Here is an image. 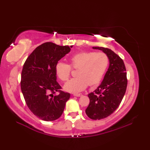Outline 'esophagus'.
Listing matches in <instances>:
<instances>
[{"instance_id":"esophagus-1","label":"esophagus","mask_w":150,"mask_h":150,"mask_svg":"<svg viewBox=\"0 0 150 150\" xmlns=\"http://www.w3.org/2000/svg\"><path fill=\"white\" fill-rule=\"evenodd\" d=\"M73 95L75 97H81V96H82V93H75Z\"/></svg>"}]
</instances>
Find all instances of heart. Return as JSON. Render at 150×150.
Returning a JSON list of instances; mask_svg holds the SVG:
<instances>
[{
	"label": "heart",
	"mask_w": 150,
	"mask_h": 150,
	"mask_svg": "<svg viewBox=\"0 0 150 150\" xmlns=\"http://www.w3.org/2000/svg\"><path fill=\"white\" fill-rule=\"evenodd\" d=\"M69 65L59 62L56 64L55 72L62 81L69 79L73 69H77V77L66 82L64 89L71 93H79L88 87L95 86L103 80L110 65V59L104 53L84 52L76 53L69 59Z\"/></svg>",
	"instance_id": "heart-1"
}]
</instances>
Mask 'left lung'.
<instances>
[{
	"mask_svg": "<svg viewBox=\"0 0 150 150\" xmlns=\"http://www.w3.org/2000/svg\"><path fill=\"white\" fill-rule=\"evenodd\" d=\"M102 50L110 59V66L103 81L93 92L88 94L90 104L86 110L88 117L100 120L115 111L126 93L128 79L123 60L112 50L103 47H93Z\"/></svg>",
	"mask_w": 150,
	"mask_h": 150,
	"instance_id": "1",
	"label": "left lung"
}]
</instances>
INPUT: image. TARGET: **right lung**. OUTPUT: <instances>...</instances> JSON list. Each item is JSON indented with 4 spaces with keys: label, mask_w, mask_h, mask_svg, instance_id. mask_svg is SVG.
<instances>
[{
    "label": "right lung",
    "mask_w": 150,
    "mask_h": 150,
    "mask_svg": "<svg viewBox=\"0 0 150 150\" xmlns=\"http://www.w3.org/2000/svg\"><path fill=\"white\" fill-rule=\"evenodd\" d=\"M70 47L72 46L45 42L37 47L24 64L21 90L28 107L41 120L59 119L70 97L69 93L61 90L55 72L56 64L70 52Z\"/></svg>",
    "instance_id": "obj_1"
}]
</instances>
